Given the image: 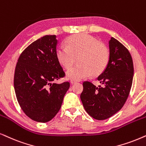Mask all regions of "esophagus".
Segmentation results:
<instances>
[{
  "instance_id": "obj_1",
  "label": "esophagus",
  "mask_w": 146,
  "mask_h": 146,
  "mask_svg": "<svg viewBox=\"0 0 146 146\" xmlns=\"http://www.w3.org/2000/svg\"><path fill=\"white\" fill-rule=\"evenodd\" d=\"M70 82H71V84H75V83H77V81L74 80V79H71V80L70 81Z\"/></svg>"
}]
</instances>
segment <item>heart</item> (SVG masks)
Instances as JSON below:
<instances>
[{"label":"heart","instance_id":"1","mask_svg":"<svg viewBox=\"0 0 146 146\" xmlns=\"http://www.w3.org/2000/svg\"><path fill=\"white\" fill-rule=\"evenodd\" d=\"M56 55L59 63L69 68L78 58V65L67 71L68 78L80 80L92 75L96 76L106 69L110 60V51L105 44L89 35L76 34L69 36L67 45L57 48Z\"/></svg>","mask_w":146,"mask_h":146}]
</instances>
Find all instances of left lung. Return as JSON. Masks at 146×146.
I'll return each mask as SVG.
<instances>
[{
    "label": "left lung",
    "instance_id": "obj_1",
    "mask_svg": "<svg viewBox=\"0 0 146 146\" xmlns=\"http://www.w3.org/2000/svg\"><path fill=\"white\" fill-rule=\"evenodd\" d=\"M110 60L98 77L103 85L83 83L81 100L89 115L98 120L108 119L121 110L129 96L133 76V64L129 50L113 37L109 41Z\"/></svg>",
    "mask_w": 146,
    "mask_h": 146
}]
</instances>
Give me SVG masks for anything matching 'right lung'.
<instances>
[{"instance_id":"1","label":"right lung","mask_w":146,"mask_h":146,"mask_svg":"<svg viewBox=\"0 0 146 146\" xmlns=\"http://www.w3.org/2000/svg\"><path fill=\"white\" fill-rule=\"evenodd\" d=\"M56 35H45L32 42L22 52L14 76L16 97L21 109L31 119L45 123L61 108L70 87L65 81H54L65 75L58 61Z\"/></svg>"}]
</instances>
